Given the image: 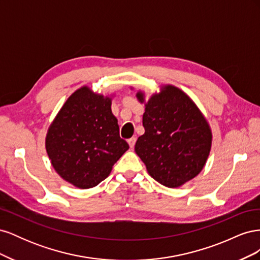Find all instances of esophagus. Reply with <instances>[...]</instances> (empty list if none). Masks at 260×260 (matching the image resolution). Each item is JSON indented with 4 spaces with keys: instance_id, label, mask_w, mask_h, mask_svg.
Returning <instances> with one entry per match:
<instances>
[{
    "instance_id": "34e87169",
    "label": "esophagus",
    "mask_w": 260,
    "mask_h": 260,
    "mask_svg": "<svg viewBox=\"0 0 260 260\" xmlns=\"http://www.w3.org/2000/svg\"><path fill=\"white\" fill-rule=\"evenodd\" d=\"M136 142H137V139H136V138H131V139H129V140H128L129 146H130L131 148L136 145Z\"/></svg>"
}]
</instances>
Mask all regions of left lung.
<instances>
[{"instance_id":"8db88e82","label":"left lung","mask_w":260,"mask_h":260,"mask_svg":"<svg viewBox=\"0 0 260 260\" xmlns=\"http://www.w3.org/2000/svg\"><path fill=\"white\" fill-rule=\"evenodd\" d=\"M145 104L143 127L136 153L148 175L167 187H179L198 176L210 153L212 135L202 112L182 90L171 84L161 86Z\"/></svg>"}]
</instances>
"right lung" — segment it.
Masks as SVG:
<instances>
[{"mask_svg": "<svg viewBox=\"0 0 260 260\" xmlns=\"http://www.w3.org/2000/svg\"><path fill=\"white\" fill-rule=\"evenodd\" d=\"M45 148L62 179L76 187L90 188L109 176L129 145L119 137L112 98L84 85L67 99L55 117Z\"/></svg>", "mask_w": 260, "mask_h": 260, "instance_id": "obj_1", "label": "right lung"}]
</instances>
